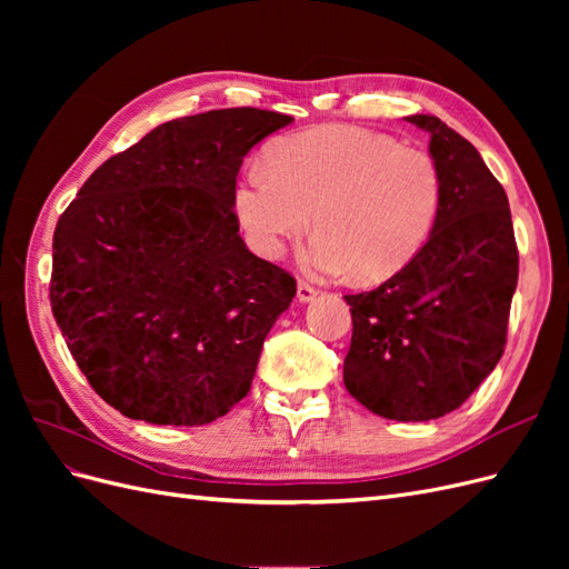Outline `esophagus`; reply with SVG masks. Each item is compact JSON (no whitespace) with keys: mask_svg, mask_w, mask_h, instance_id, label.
Here are the masks:
<instances>
[{"mask_svg":"<svg viewBox=\"0 0 569 569\" xmlns=\"http://www.w3.org/2000/svg\"><path fill=\"white\" fill-rule=\"evenodd\" d=\"M316 295H318V289H316L313 284H308V282H303V280L299 282V287H297V299H299L301 303L313 301Z\"/></svg>","mask_w":569,"mask_h":569,"instance_id":"34e87169","label":"esophagus"}]
</instances>
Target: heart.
Wrapping results in <instances>:
<instances>
[{
  "label": "heart",
  "instance_id": "heart-1",
  "mask_svg": "<svg viewBox=\"0 0 569 569\" xmlns=\"http://www.w3.org/2000/svg\"><path fill=\"white\" fill-rule=\"evenodd\" d=\"M443 203L439 163L389 134L325 126L284 134L234 189V213L256 253L278 258L311 226L306 266L360 284L393 278L420 253Z\"/></svg>",
  "mask_w": 569,
  "mask_h": 569
}]
</instances>
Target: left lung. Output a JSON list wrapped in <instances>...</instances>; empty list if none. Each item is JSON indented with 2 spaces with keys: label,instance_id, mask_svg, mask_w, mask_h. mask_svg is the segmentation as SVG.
Masks as SVG:
<instances>
[{
  "label": "left lung",
  "instance_id": "obj_1",
  "mask_svg": "<svg viewBox=\"0 0 569 569\" xmlns=\"http://www.w3.org/2000/svg\"><path fill=\"white\" fill-rule=\"evenodd\" d=\"M406 120L429 132L441 213L401 272L343 297L353 318L343 385L375 416L422 422L460 408L501 360L520 256L506 189L479 151L437 116Z\"/></svg>",
  "mask_w": 569,
  "mask_h": 569
}]
</instances>
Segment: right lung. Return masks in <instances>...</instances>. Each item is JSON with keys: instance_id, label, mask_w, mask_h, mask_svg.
I'll return each instance as SVG.
<instances>
[{"instance_id": "obj_1", "label": "right lung", "mask_w": 569, "mask_h": 569, "mask_svg": "<svg viewBox=\"0 0 569 569\" xmlns=\"http://www.w3.org/2000/svg\"><path fill=\"white\" fill-rule=\"evenodd\" d=\"M291 120L253 107L168 120L101 163L61 213L51 313L126 418L206 425L251 389L297 280L247 249L234 187L249 149Z\"/></svg>"}]
</instances>
